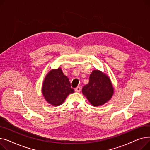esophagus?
Listing matches in <instances>:
<instances>
[{
    "label": "esophagus",
    "instance_id": "1",
    "mask_svg": "<svg viewBox=\"0 0 150 150\" xmlns=\"http://www.w3.org/2000/svg\"><path fill=\"white\" fill-rule=\"evenodd\" d=\"M81 86H79L75 88V91L77 92V93H79L81 91Z\"/></svg>",
    "mask_w": 150,
    "mask_h": 150
}]
</instances>
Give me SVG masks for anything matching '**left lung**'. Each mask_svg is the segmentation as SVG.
<instances>
[{
  "label": "left lung",
  "instance_id": "8db88e82",
  "mask_svg": "<svg viewBox=\"0 0 150 150\" xmlns=\"http://www.w3.org/2000/svg\"><path fill=\"white\" fill-rule=\"evenodd\" d=\"M82 91L93 106L99 107L111 99L114 88L108 75L94 69L90 76L88 83L83 86Z\"/></svg>",
  "mask_w": 150,
  "mask_h": 150
}]
</instances>
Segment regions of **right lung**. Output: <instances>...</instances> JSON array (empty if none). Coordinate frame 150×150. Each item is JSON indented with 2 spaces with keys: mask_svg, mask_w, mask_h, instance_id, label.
<instances>
[{
  "mask_svg": "<svg viewBox=\"0 0 150 150\" xmlns=\"http://www.w3.org/2000/svg\"><path fill=\"white\" fill-rule=\"evenodd\" d=\"M74 92L69 79L64 75L60 67L51 69L44 79L42 93L45 100L52 106L62 105L67 96Z\"/></svg>",
  "mask_w": 150,
  "mask_h": 150,
  "instance_id": "add662e5",
  "label": "right lung"
}]
</instances>
